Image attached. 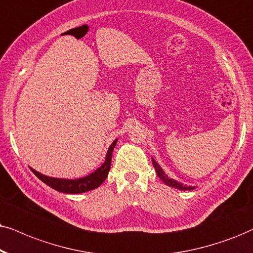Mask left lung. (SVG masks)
<instances>
[{
  "mask_svg": "<svg viewBox=\"0 0 253 253\" xmlns=\"http://www.w3.org/2000/svg\"><path fill=\"white\" fill-rule=\"evenodd\" d=\"M152 162H153V166H154V168H155L156 174H158V176L161 178V181L164 182L165 184H167L171 188H175V189H180V190H193V189H195V187H187V185L182 184V183H180V182H177V181L172 180V178H170V177H168V175L166 174L164 170H162V168L160 167L159 164L155 161L154 159H152Z\"/></svg>",
  "mask_w": 253,
  "mask_h": 253,
  "instance_id": "8db88e82",
  "label": "left lung"
}]
</instances>
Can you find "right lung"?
<instances>
[{
  "label": "right lung",
  "mask_w": 253,
  "mask_h": 253,
  "mask_svg": "<svg viewBox=\"0 0 253 253\" xmlns=\"http://www.w3.org/2000/svg\"><path fill=\"white\" fill-rule=\"evenodd\" d=\"M118 139L114 140L112 142V145L108 148V152L106 154V159L105 162L99 167L97 170L92 172V174L87 175L85 177L77 178V180H68V178H57V177H50L46 175L41 174L35 170V169L30 168L31 170L36 176L40 178L41 181H43L44 183L49 185L57 191L65 194H82L86 193V191L93 190L95 188H98L103 182L106 180L108 171L111 169V160H112V153H113L114 147L117 145Z\"/></svg>",
  "instance_id": "add662e5"
}]
</instances>
